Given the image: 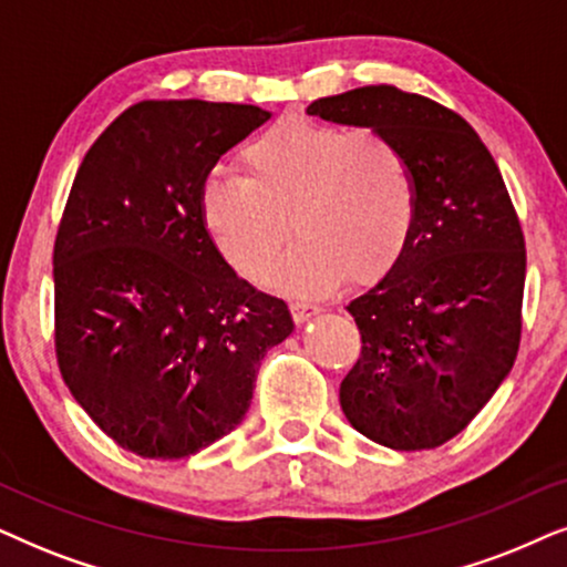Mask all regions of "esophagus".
<instances>
[{"mask_svg":"<svg viewBox=\"0 0 567 567\" xmlns=\"http://www.w3.org/2000/svg\"><path fill=\"white\" fill-rule=\"evenodd\" d=\"M290 313H292V319H296V323H308L313 316L321 313V308L311 306V303H292Z\"/></svg>","mask_w":567,"mask_h":567,"instance_id":"34e87169","label":"esophagus"}]
</instances>
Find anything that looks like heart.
Returning a JSON list of instances; mask_svg holds the SVG:
<instances>
[{
    "mask_svg": "<svg viewBox=\"0 0 567 567\" xmlns=\"http://www.w3.org/2000/svg\"><path fill=\"white\" fill-rule=\"evenodd\" d=\"M244 176L202 188V220L246 277L261 279L288 236L298 244L269 282L292 296H321L350 275L373 282L402 259L417 223V181L404 150L371 130L279 121L240 153Z\"/></svg>",
    "mask_w": 567,
    "mask_h": 567,
    "instance_id": "1",
    "label": "heart"
}]
</instances>
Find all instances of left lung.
Masks as SVG:
<instances>
[{"label": "left lung", "mask_w": 567, "mask_h": 567, "mask_svg": "<svg viewBox=\"0 0 567 567\" xmlns=\"http://www.w3.org/2000/svg\"><path fill=\"white\" fill-rule=\"evenodd\" d=\"M311 116L404 150L417 223L402 259L354 298L362 350L339 386L350 425L394 451L446 443L511 373L526 248L501 171L458 113L391 85L319 97Z\"/></svg>", "instance_id": "obj_1"}]
</instances>
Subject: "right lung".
Returning a JSON list of instances; mask_svg holds the SVG:
<instances>
[{
    "mask_svg": "<svg viewBox=\"0 0 567 567\" xmlns=\"http://www.w3.org/2000/svg\"><path fill=\"white\" fill-rule=\"evenodd\" d=\"M259 105L145 101L87 150L54 246L56 360L105 435L142 458H184L251 406L285 300L240 279L202 220V188Z\"/></svg>",
    "mask_w": 567,
    "mask_h": 567,
    "instance_id": "add662e5",
    "label": "right lung"
}]
</instances>
